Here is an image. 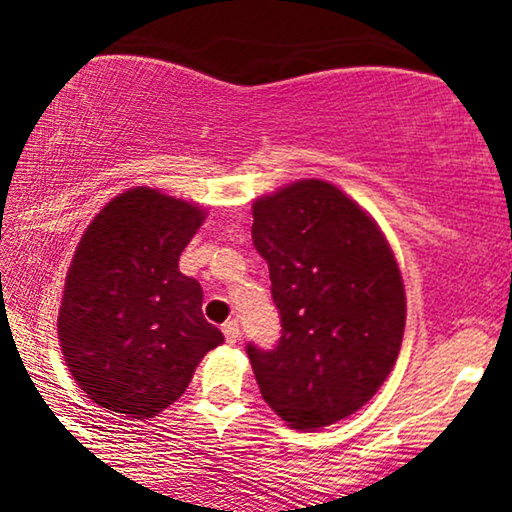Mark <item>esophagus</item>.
I'll return each mask as SVG.
<instances>
[{"label": "esophagus", "instance_id": "obj_1", "mask_svg": "<svg viewBox=\"0 0 512 512\" xmlns=\"http://www.w3.org/2000/svg\"><path fill=\"white\" fill-rule=\"evenodd\" d=\"M221 331H223V335H226V340L230 342V345L240 340V324H237V321H226Z\"/></svg>", "mask_w": 512, "mask_h": 512}]
</instances>
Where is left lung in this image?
Here are the masks:
<instances>
[{"label": "left lung", "instance_id": "left-lung-1", "mask_svg": "<svg viewBox=\"0 0 512 512\" xmlns=\"http://www.w3.org/2000/svg\"><path fill=\"white\" fill-rule=\"evenodd\" d=\"M251 214L282 317L275 349L247 347L258 389L293 429L331 426L361 410L398 359L401 268L373 216L324 179L261 195Z\"/></svg>", "mask_w": 512, "mask_h": 512}]
</instances>
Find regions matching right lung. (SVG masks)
<instances>
[{"label":"right lung","instance_id":"add662e5","mask_svg":"<svg viewBox=\"0 0 512 512\" xmlns=\"http://www.w3.org/2000/svg\"><path fill=\"white\" fill-rule=\"evenodd\" d=\"M198 202L135 186L83 230L58 312L62 356L88 398L149 419L177 401L223 333L202 317V289L179 256L205 223Z\"/></svg>","mask_w":512,"mask_h":512}]
</instances>
